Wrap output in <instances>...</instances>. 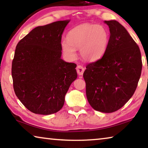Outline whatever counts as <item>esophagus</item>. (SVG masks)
<instances>
[{
  "mask_svg": "<svg viewBox=\"0 0 148 148\" xmlns=\"http://www.w3.org/2000/svg\"><path fill=\"white\" fill-rule=\"evenodd\" d=\"M76 71H77V74H78L79 75H82L84 74L85 69L84 68L83 66H82V65H77V68H76Z\"/></svg>",
  "mask_w": 148,
  "mask_h": 148,
  "instance_id": "obj_1",
  "label": "esophagus"
}]
</instances>
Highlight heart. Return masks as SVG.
I'll return each instance as SVG.
<instances>
[{
	"label": "heart",
	"mask_w": 148,
	"mask_h": 148,
	"mask_svg": "<svg viewBox=\"0 0 148 148\" xmlns=\"http://www.w3.org/2000/svg\"><path fill=\"white\" fill-rule=\"evenodd\" d=\"M110 42V32L101 25L84 23L74 27L67 34V41L61 43L64 53L71 59L76 57V49L87 61H95L104 56Z\"/></svg>",
	"instance_id": "b5f03b06"
}]
</instances>
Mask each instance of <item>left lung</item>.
<instances>
[{
    "mask_svg": "<svg viewBox=\"0 0 148 148\" xmlns=\"http://www.w3.org/2000/svg\"><path fill=\"white\" fill-rule=\"evenodd\" d=\"M110 42L102 58L87 65L84 73L86 95L94 110L112 113L133 95L141 76L140 50L125 27L115 20L105 21Z\"/></svg>",
    "mask_w": 148,
    "mask_h": 148,
    "instance_id": "1",
    "label": "left lung"
}]
</instances>
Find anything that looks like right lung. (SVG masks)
<instances>
[{"instance_id": "1", "label": "right lung", "mask_w": 148, "mask_h": 148, "mask_svg": "<svg viewBox=\"0 0 148 148\" xmlns=\"http://www.w3.org/2000/svg\"><path fill=\"white\" fill-rule=\"evenodd\" d=\"M69 20L37 27L17 44L12 76L17 98L34 114L49 115L62 108L76 64L61 57L62 32Z\"/></svg>"}]
</instances>
